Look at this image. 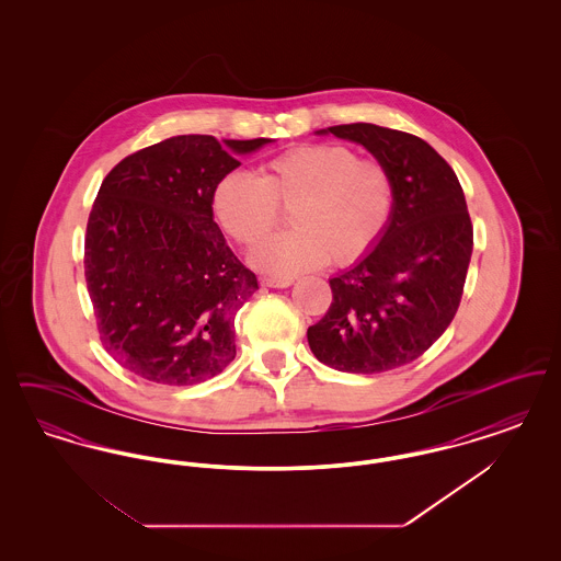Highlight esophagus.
Returning a JSON list of instances; mask_svg holds the SVG:
<instances>
[{
	"mask_svg": "<svg viewBox=\"0 0 561 561\" xmlns=\"http://www.w3.org/2000/svg\"><path fill=\"white\" fill-rule=\"evenodd\" d=\"M261 284L267 286V288H288V286H293L294 279L293 277H273V275H265V277H261Z\"/></svg>",
	"mask_w": 561,
	"mask_h": 561,
	"instance_id": "obj_1",
	"label": "esophagus"
}]
</instances>
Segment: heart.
I'll use <instances>...</instances> for the list:
<instances>
[{
    "mask_svg": "<svg viewBox=\"0 0 561 561\" xmlns=\"http://www.w3.org/2000/svg\"><path fill=\"white\" fill-rule=\"evenodd\" d=\"M396 204L389 170L345 145H300L261 165L259 174L227 172L213 191L218 227L243 248H256L290 210L294 231L267 241L252 265L296 275L364 259L382 238Z\"/></svg>",
    "mask_w": 561,
    "mask_h": 561,
    "instance_id": "heart-1",
    "label": "heart"
}]
</instances>
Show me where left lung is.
<instances>
[{
	"mask_svg": "<svg viewBox=\"0 0 561 561\" xmlns=\"http://www.w3.org/2000/svg\"><path fill=\"white\" fill-rule=\"evenodd\" d=\"M334 134L366 147L393 181L382 238L330 279L332 305L307 330L321 364L353 374L396 370L421 357L450 325L473 252V225L448 161L414 134L343 124Z\"/></svg>",
	"mask_w": 561,
	"mask_h": 561,
	"instance_id": "obj_1",
	"label": "left lung"
}]
</instances>
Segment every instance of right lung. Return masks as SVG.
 <instances>
[{
	"mask_svg": "<svg viewBox=\"0 0 561 561\" xmlns=\"http://www.w3.org/2000/svg\"><path fill=\"white\" fill-rule=\"evenodd\" d=\"M267 142L172 136L124 158L99 188L85 284L103 347L142 380L185 387L233 362V320L259 282L214 222L213 191Z\"/></svg>",
	"mask_w": 561,
	"mask_h": 561,
	"instance_id": "add662e5",
	"label": "right lung"
}]
</instances>
